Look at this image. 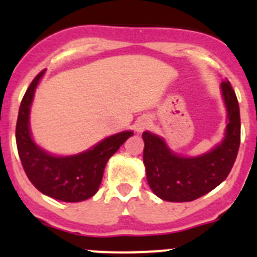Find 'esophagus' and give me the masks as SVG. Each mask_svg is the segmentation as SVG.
I'll return each mask as SVG.
<instances>
[{
    "label": "esophagus",
    "mask_w": 257,
    "mask_h": 257,
    "mask_svg": "<svg viewBox=\"0 0 257 257\" xmlns=\"http://www.w3.org/2000/svg\"><path fill=\"white\" fill-rule=\"evenodd\" d=\"M149 123H151V122H149L148 118H142V119L138 122V124H136V130H138V133H143V131L149 126Z\"/></svg>",
    "instance_id": "esophagus-1"
}]
</instances>
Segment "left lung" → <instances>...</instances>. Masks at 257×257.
Masks as SVG:
<instances>
[{"instance_id": "obj_1", "label": "left lung", "mask_w": 257, "mask_h": 257, "mask_svg": "<svg viewBox=\"0 0 257 257\" xmlns=\"http://www.w3.org/2000/svg\"><path fill=\"white\" fill-rule=\"evenodd\" d=\"M221 91L228 109L225 139L208 153L194 158L179 157L161 138L143 133L148 184L163 201L190 202L205 196L225 180L234 165L240 144L239 105L229 81H222Z\"/></svg>"}]
</instances>
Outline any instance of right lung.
I'll use <instances>...</instances> for the list:
<instances>
[{
    "instance_id": "obj_1",
    "label": "right lung",
    "mask_w": 257,
    "mask_h": 257,
    "mask_svg": "<svg viewBox=\"0 0 257 257\" xmlns=\"http://www.w3.org/2000/svg\"><path fill=\"white\" fill-rule=\"evenodd\" d=\"M44 72H40L23 96L17 121V147L23 169L41 193L63 202H81L97 192L108 160L133 133L109 136L90 151L72 157H54L33 143L29 133V106Z\"/></svg>"
}]
</instances>
